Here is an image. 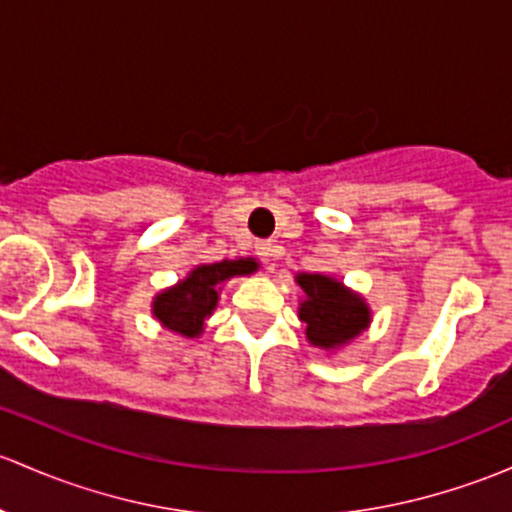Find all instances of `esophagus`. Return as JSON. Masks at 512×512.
Instances as JSON below:
<instances>
[{"label": "esophagus", "mask_w": 512, "mask_h": 512, "mask_svg": "<svg viewBox=\"0 0 512 512\" xmlns=\"http://www.w3.org/2000/svg\"><path fill=\"white\" fill-rule=\"evenodd\" d=\"M255 252H257V257H260V262L262 265H270L272 262V257L277 255V245H274V242H260V245L255 247Z\"/></svg>", "instance_id": "esophagus-1"}]
</instances>
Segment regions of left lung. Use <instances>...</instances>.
<instances>
[{
    "mask_svg": "<svg viewBox=\"0 0 512 512\" xmlns=\"http://www.w3.org/2000/svg\"><path fill=\"white\" fill-rule=\"evenodd\" d=\"M297 282L306 292L299 319L306 324V336L314 346H343L368 326V306L346 292L341 282L324 274H299Z\"/></svg>",
    "mask_w": 512,
    "mask_h": 512,
    "instance_id": "8db88e82",
    "label": "left lung"
}]
</instances>
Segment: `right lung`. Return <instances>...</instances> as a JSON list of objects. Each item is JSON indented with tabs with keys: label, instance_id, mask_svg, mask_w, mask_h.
<instances>
[{
	"label": "right lung",
	"instance_id": "1",
	"mask_svg": "<svg viewBox=\"0 0 512 512\" xmlns=\"http://www.w3.org/2000/svg\"><path fill=\"white\" fill-rule=\"evenodd\" d=\"M255 270V260H223L215 265H201L174 289L159 294L154 301V316L181 336H198L206 316H211L218 304V284L235 274H250Z\"/></svg>",
	"mask_w": 512,
	"mask_h": 512
}]
</instances>
